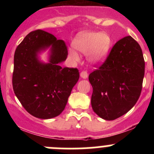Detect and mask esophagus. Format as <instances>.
<instances>
[{"mask_svg":"<svg viewBox=\"0 0 154 154\" xmlns=\"http://www.w3.org/2000/svg\"><path fill=\"white\" fill-rule=\"evenodd\" d=\"M80 77L83 79H86L87 77H88V73L86 71H83L81 73H80Z\"/></svg>","mask_w":154,"mask_h":154,"instance_id":"obj_1","label":"esophagus"}]
</instances>
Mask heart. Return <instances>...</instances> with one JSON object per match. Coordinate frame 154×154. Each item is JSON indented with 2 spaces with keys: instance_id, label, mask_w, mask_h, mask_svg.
<instances>
[{
  "instance_id": "heart-1",
  "label": "heart",
  "mask_w": 154,
  "mask_h": 154,
  "mask_svg": "<svg viewBox=\"0 0 154 154\" xmlns=\"http://www.w3.org/2000/svg\"><path fill=\"white\" fill-rule=\"evenodd\" d=\"M112 39L106 32H83L77 35L73 45L75 49L83 54H88V59L92 63H101L108 56L111 47ZM69 55L75 61L79 60V56L74 50H70Z\"/></svg>"
}]
</instances>
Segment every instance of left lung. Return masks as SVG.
Returning <instances> with one entry per match:
<instances>
[{
	"mask_svg": "<svg viewBox=\"0 0 154 154\" xmlns=\"http://www.w3.org/2000/svg\"><path fill=\"white\" fill-rule=\"evenodd\" d=\"M144 75L140 45L130 35L124 37L115 44L104 63L88 76L94 112L107 121L126 114L139 100Z\"/></svg>",
	"mask_w": 154,
	"mask_h": 154,
	"instance_id": "obj_1",
	"label": "left lung"
}]
</instances>
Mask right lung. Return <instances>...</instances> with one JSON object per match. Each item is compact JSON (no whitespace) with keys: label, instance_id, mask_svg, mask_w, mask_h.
<instances>
[{"label":"right lung","instance_id":"add662e5","mask_svg":"<svg viewBox=\"0 0 154 154\" xmlns=\"http://www.w3.org/2000/svg\"><path fill=\"white\" fill-rule=\"evenodd\" d=\"M51 47L49 63L38 60ZM68 49L63 40L42 29L27 34L15 50L12 87L24 108L34 117L49 119L62 113L80 77L77 68H63Z\"/></svg>","mask_w":154,"mask_h":154}]
</instances>
